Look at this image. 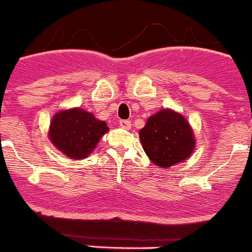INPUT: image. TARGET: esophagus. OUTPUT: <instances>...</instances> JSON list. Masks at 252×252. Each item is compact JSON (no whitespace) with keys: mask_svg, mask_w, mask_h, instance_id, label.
<instances>
[{"mask_svg":"<svg viewBox=\"0 0 252 252\" xmlns=\"http://www.w3.org/2000/svg\"><path fill=\"white\" fill-rule=\"evenodd\" d=\"M120 126H121L122 128L128 130V128L131 127V121H128V120H120Z\"/></svg>","mask_w":252,"mask_h":252,"instance_id":"34e87169","label":"esophagus"}]
</instances>
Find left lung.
I'll return each mask as SVG.
<instances>
[{
  "label": "left lung",
  "instance_id": "1",
  "mask_svg": "<svg viewBox=\"0 0 252 252\" xmlns=\"http://www.w3.org/2000/svg\"><path fill=\"white\" fill-rule=\"evenodd\" d=\"M139 136L150 160L164 168L186 160L195 147L189 122L171 109H162L149 117Z\"/></svg>",
  "mask_w": 252,
  "mask_h": 252
}]
</instances>
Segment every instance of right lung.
Wrapping results in <instances>:
<instances>
[{
	"label": "right lung",
	"instance_id": "add662e5",
	"mask_svg": "<svg viewBox=\"0 0 252 252\" xmlns=\"http://www.w3.org/2000/svg\"><path fill=\"white\" fill-rule=\"evenodd\" d=\"M108 131L107 124L80 108L61 111L53 117L49 139L53 145L72 159L88 157L100 137Z\"/></svg>",
	"mask_w": 252,
	"mask_h": 252
}]
</instances>
